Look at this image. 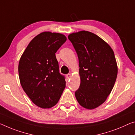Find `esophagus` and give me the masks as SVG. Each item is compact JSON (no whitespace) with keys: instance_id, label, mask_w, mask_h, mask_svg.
<instances>
[{"instance_id":"obj_1","label":"esophagus","mask_w":135,"mask_h":135,"mask_svg":"<svg viewBox=\"0 0 135 135\" xmlns=\"http://www.w3.org/2000/svg\"><path fill=\"white\" fill-rule=\"evenodd\" d=\"M66 77H67L68 79H69V78H70V77H71V75H70V74H68L66 75Z\"/></svg>"}]
</instances>
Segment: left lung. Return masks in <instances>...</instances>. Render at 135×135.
<instances>
[{"mask_svg":"<svg viewBox=\"0 0 135 135\" xmlns=\"http://www.w3.org/2000/svg\"><path fill=\"white\" fill-rule=\"evenodd\" d=\"M79 61L80 86L76 90L78 103L87 109L106 100L117 77L118 67L111 47L94 33L81 31L68 36Z\"/></svg>","mask_w":135,"mask_h":135,"instance_id":"1","label":"left lung"}]
</instances>
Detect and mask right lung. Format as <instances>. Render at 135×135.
<instances>
[{
  "label": "right lung",
  "mask_w": 135,
  "mask_h": 135,
  "mask_svg": "<svg viewBox=\"0 0 135 135\" xmlns=\"http://www.w3.org/2000/svg\"><path fill=\"white\" fill-rule=\"evenodd\" d=\"M66 39L60 33L41 32L30 41L20 59L18 70L22 88L33 103L42 109L54 106L66 87L55 53Z\"/></svg>",
  "instance_id": "add662e5"
}]
</instances>
